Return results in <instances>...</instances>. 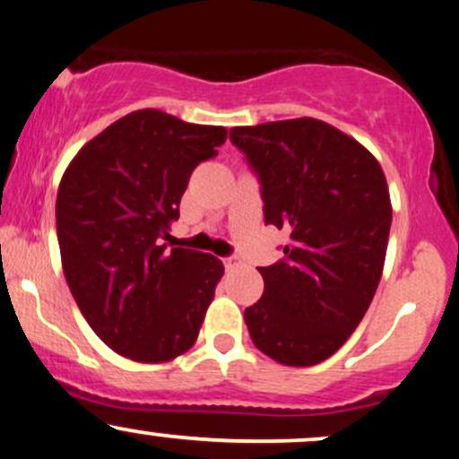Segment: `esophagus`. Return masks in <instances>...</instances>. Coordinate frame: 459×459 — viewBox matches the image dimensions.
Returning a JSON list of instances; mask_svg holds the SVG:
<instances>
[{
  "mask_svg": "<svg viewBox=\"0 0 459 459\" xmlns=\"http://www.w3.org/2000/svg\"><path fill=\"white\" fill-rule=\"evenodd\" d=\"M223 264H225V268L231 270V268H238V265H240L242 262H240V257L230 255V257H225V259H223Z\"/></svg>",
  "mask_w": 459,
  "mask_h": 459,
  "instance_id": "1",
  "label": "esophagus"
}]
</instances>
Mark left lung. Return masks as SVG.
Masks as SVG:
<instances>
[{"label": "left lung", "mask_w": 459, "mask_h": 459, "mask_svg": "<svg viewBox=\"0 0 459 459\" xmlns=\"http://www.w3.org/2000/svg\"><path fill=\"white\" fill-rule=\"evenodd\" d=\"M262 185L265 225L290 231L264 296L245 310L251 341L285 366H315L347 342L381 281L392 202L358 140L316 118L230 129Z\"/></svg>", "instance_id": "8db88e82"}]
</instances>
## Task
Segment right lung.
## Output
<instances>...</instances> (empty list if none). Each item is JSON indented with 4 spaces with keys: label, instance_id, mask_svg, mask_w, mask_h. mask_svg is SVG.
<instances>
[{
    "label": "right lung",
    "instance_id": "1",
    "mask_svg": "<svg viewBox=\"0 0 459 459\" xmlns=\"http://www.w3.org/2000/svg\"><path fill=\"white\" fill-rule=\"evenodd\" d=\"M228 129L135 110L78 151L56 194L65 281L93 332L115 353L161 364L194 347L221 259L161 240L178 219L191 172Z\"/></svg>",
    "mask_w": 459,
    "mask_h": 459
}]
</instances>
